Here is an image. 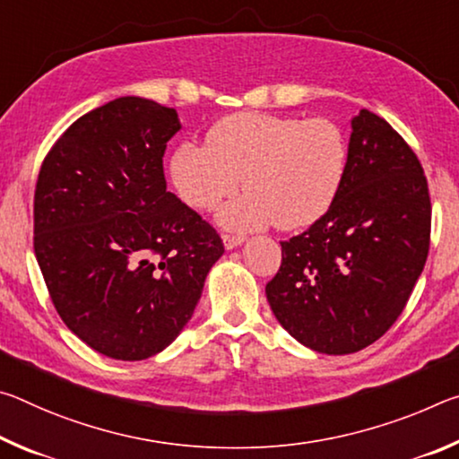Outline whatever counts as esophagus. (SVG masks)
I'll return each mask as SVG.
<instances>
[{
  "label": "esophagus",
  "instance_id": "1",
  "mask_svg": "<svg viewBox=\"0 0 459 459\" xmlns=\"http://www.w3.org/2000/svg\"><path fill=\"white\" fill-rule=\"evenodd\" d=\"M247 237L243 235V232H224L222 235V243H224V247L227 248H235V247H238L240 243H243Z\"/></svg>",
  "mask_w": 459,
  "mask_h": 459
}]
</instances>
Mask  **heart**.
<instances>
[{"label":"heart","instance_id":"obj_1","mask_svg":"<svg viewBox=\"0 0 459 459\" xmlns=\"http://www.w3.org/2000/svg\"><path fill=\"white\" fill-rule=\"evenodd\" d=\"M348 166V143L338 123L269 113H235L208 129L206 145L182 143L169 160L174 188L194 211H212L238 190L243 198L224 206L229 229L273 222L281 230L320 221L338 198Z\"/></svg>","mask_w":459,"mask_h":459}]
</instances>
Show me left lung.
<instances>
[{
    "label": "left lung",
    "mask_w": 459,
    "mask_h": 459,
    "mask_svg": "<svg viewBox=\"0 0 459 459\" xmlns=\"http://www.w3.org/2000/svg\"><path fill=\"white\" fill-rule=\"evenodd\" d=\"M429 238L421 161L383 117L362 108L338 198L306 232L281 240V265L265 287L269 306L312 351L359 352L405 309Z\"/></svg>",
    "instance_id": "1"
}]
</instances>
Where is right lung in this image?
Masks as SVG:
<instances>
[{
  "instance_id": "add662e5",
  "label": "right lung",
  "mask_w": 459,
  "mask_h": 459,
  "mask_svg": "<svg viewBox=\"0 0 459 459\" xmlns=\"http://www.w3.org/2000/svg\"><path fill=\"white\" fill-rule=\"evenodd\" d=\"M176 108L119 97L76 119L46 153L34 253L62 322L92 351L143 360L172 344L224 253L211 222L168 192Z\"/></svg>"
}]
</instances>
